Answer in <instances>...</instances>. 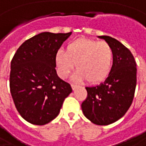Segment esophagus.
I'll return each mask as SVG.
<instances>
[{
    "label": "esophagus",
    "mask_w": 146,
    "mask_h": 146,
    "mask_svg": "<svg viewBox=\"0 0 146 146\" xmlns=\"http://www.w3.org/2000/svg\"><path fill=\"white\" fill-rule=\"evenodd\" d=\"M77 87H78V86H77V85H75V84H72V85H71V88H72L73 90H76Z\"/></svg>",
    "instance_id": "34e87169"
}]
</instances>
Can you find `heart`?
Returning a JSON list of instances; mask_svg holds the SVG:
<instances>
[{
	"instance_id": "obj_1",
	"label": "heart",
	"mask_w": 146,
	"mask_h": 146,
	"mask_svg": "<svg viewBox=\"0 0 146 146\" xmlns=\"http://www.w3.org/2000/svg\"><path fill=\"white\" fill-rule=\"evenodd\" d=\"M113 49L106 42L80 38L69 43L66 52L60 50L55 56L59 76L66 78L75 68L76 81L86 79L90 83H98L109 76L113 66Z\"/></svg>"
}]
</instances>
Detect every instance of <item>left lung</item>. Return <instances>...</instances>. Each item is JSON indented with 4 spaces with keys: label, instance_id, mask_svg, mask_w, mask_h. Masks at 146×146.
Segmentation results:
<instances>
[{
    "label": "left lung",
    "instance_id": "left-lung-1",
    "mask_svg": "<svg viewBox=\"0 0 146 146\" xmlns=\"http://www.w3.org/2000/svg\"><path fill=\"white\" fill-rule=\"evenodd\" d=\"M108 43L114 52L109 76L95 86L86 87L87 98L81 104L84 115L98 125L112 124L126 113L136 86V63L130 50L108 36H97Z\"/></svg>",
    "mask_w": 146,
    "mask_h": 146
}]
</instances>
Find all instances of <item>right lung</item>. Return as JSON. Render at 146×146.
<instances>
[{
  "instance_id": "add662e5",
  "label": "right lung",
  "mask_w": 146,
  "mask_h": 146,
  "mask_svg": "<svg viewBox=\"0 0 146 146\" xmlns=\"http://www.w3.org/2000/svg\"><path fill=\"white\" fill-rule=\"evenodd\" d=\"M69 33L42 32L26 40L11 62L10 90L20 115L29 123L43 125L60 113L72 92L58 76L56 54Z\"/></svg>"
}]
</instances>
